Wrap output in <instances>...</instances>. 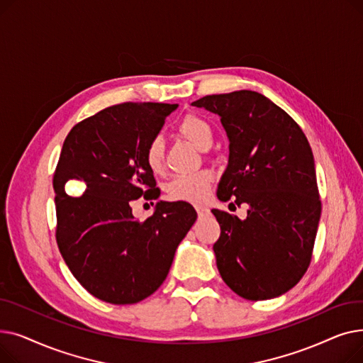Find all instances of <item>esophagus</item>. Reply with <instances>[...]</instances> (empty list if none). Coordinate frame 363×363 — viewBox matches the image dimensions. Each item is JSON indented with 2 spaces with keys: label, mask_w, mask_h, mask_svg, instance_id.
Returning a JSON list of instances; mask_svg holds the SVG:
<instances>
[{
  "label": "esophagus",
  "mask_w": 363,
  "mask_h": 363,
  "mask_svg": "<svg viewBox=\"0 0 363 363\" xmlns=\"http://www.w3.org/2000/svg\"><path fill=\"white\" fill-rule=\"evenodd\" d=\"M196 211H197L199 218H204V216L211 215V211H208V208L204 207V206H196Z\"/></svg>",
  "instance_id": "1"
}]
</instances>
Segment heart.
I'll return each instance as SVG.
<instances>
[{
    "label": "heart",
    "mask_w": 363,
    "mask_h": 363,
    "mask_svg": "<svg viewBox=\"0 0 363 363\" xmlns=\"http://www.w3.org/2000/svg\"><path fill=\"white\" fill-rule=\"evenodd\" d=\"M178 132L184 138L191 141L199 148L211 147L213 141V129L204 118L199 114H185L178 125ZM144 160L152 174H160L164 167V145L160 137L152 138L144 151ZM213 182V175L208 170H201L191 175H178L167 184V196L177 201L201 203Z\"/></svg>",
    "instance_id": "1"
}]
</instances>
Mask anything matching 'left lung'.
<instances>
[{
	"label": "left lung",
	"instance_id": "obj_1",
	"mask_svg": "<svg viewBox=\"0 0 363 363\" xmlns=\"http://www.w3.org/2000/svg\"><path fill=\"white\" fill-rule=\"evenodd\" d=\"M193 106L218 114L230 140L218 199L249 206L244 220L212 211L220 225L213 252L222 279L247 300L287 293L309 268L320 218L306 135L256 91L206 95Z\"/></svg>",
	"mask_w": 363,
	"mask_h": 363
}]
</instances>
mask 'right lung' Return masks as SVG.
Instances as JSON below:
<instances>
[{"label":"right lung","instance_id":"right-lung-1","mask_svg":"<svg viewBox=\"0 0 363 363\" xmlns=\"http://www.w3.org/2000/svg\"><path fill=\"white\" fill-rule=\"evenodd\" d=\"M178 104L122 103L76 123L63 143L52 186L55 240L73 277L103 301L132 304L166 279L175 252L197 219L185 201H159L145 220L130 201L159 199L144 151ZM69 180L84 182L70 198Z\"/></svg>","mask_w":363,"mask_h":363}]
</instances>
